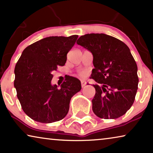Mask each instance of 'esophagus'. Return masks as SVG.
Returning a JSON list of instances; mask_svg holds the SVG:
<instances>
[{
    "label": "esophagus",
    "instance_id": "34e87169",
    "mask_svg": "<svg viewBox=\"0 0 153 153\" xmlns=\"http://www.w3.org/2000/svg\"><path fill=\"white\" fill-rule=\"evenodd\" d=\"M81 87H84L85 85V84H86V83H85V81H81Z\"/></svg>",
    "mask_w": 153,
    "mask_h": 153
}]
</instances>
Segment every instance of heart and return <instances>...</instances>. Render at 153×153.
I'll list each match as a JSON object with an SVG mask.
<instances>
[{
  "label": "heart",
  "instance_id": "b5f03b06",
  "mask_svg": "<svg viewBox=\"0 0 153 153\" xmlns=\"http://www.w3.org/2000/svg\"><path fill=\"white\" fill-rule=\"evenodd\" d=\"M86 74H87L86 72H85V71H84V70L81 71V72H79V76H81V77H84L85 75H86Z\"/></svg>",
  "mask_w": 153,
  "mask_h": 153
}]
</instances>
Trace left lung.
Here are the masks:
<instances>
[{
	"mask_svg": "<svg viewBox=\"0 0 153 153\" xmlns=\"http://www.w3.org/2000/svg\"><path fill=\"white\" fill-rule=\"evenodd\" d=\"M76 43L93 56L91 78L98 83L93 85L94 114L104 119L123 116L134 102L139 83L137 65L129 47L104 33L82 35Z\"/></svg>",
	"mask_w": 153,
	"mask_h": 153,
	"instance_id": "8db88e82",
	"label": "left lung"
}]
</instances>
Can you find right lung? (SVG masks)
I'll list each match as a JSON object with an SVG mask.
<instances>
[{
    "label": "right lung",
    "mask_w": 153,
    "mask_h": 153,
    "mask_svg": "<svg viewBox=\"0 0 153 153\" xmlns=\"http://www.w3.org/2000/svg\"><path fill=\"white\" fill-rule=\"evenodd\" d=\"M77 38L76 35L45 37L23 51L14 68V85L23 111L33 120L43 123L62 120L71 98L81 91V81L72 76L59 88L51 83L52 72L65 64Z\"/></svg>",
    "instance_id": "1"
}]
</instances>
